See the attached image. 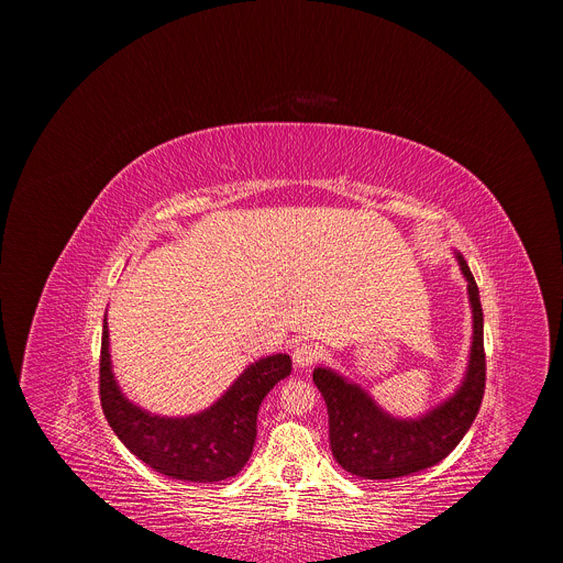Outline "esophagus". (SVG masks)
I'll return each mask as SVG.
<instances>
[{"label": "esophagus", "instance_id": "34e87169", "mask_svg": "<svg viewBox=\"0 0 563 563\" xmlns=\"http://www.w3.org/2000/svg\"><path fill=\"white\" fill-rule=\"evenodd\" d=\"M320 358V350L313 345V343H309V341H305V343H298L296 347H294V352H291V361H294V365L296 367H311L316 361Z\"/></svg>", "mask_w": 563, "mask_h": 563}]
</instances>
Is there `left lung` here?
Returning <instances> with one entry per match:
<instances>
[{"instance_id":"1","label":"left lung","mask_w":563,"mask_h":563,"mask_svg":"<svg viewBox=\"0 0 563 563\" xmlns=\"http://www.w3.org/2000/svg\"><path fill=\"white\" fill-rule=\"evenodd\" d=\"M472 307V345L461 385L417 419L385 412L354 380L330 367H316L313 383L330 415V448L339 465L363 478H398L443 461L465 437L486 389L484 311L474 276L456 254Z\"/></svg>"}]
</instances>
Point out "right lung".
<instances>
[{
	"mask_svg": "<svg viewBox=\"0 0 563 563\" xmlns=\"http://www.w3.org/2000/svg\"><path fill=\"white\" fill-rule=\"evenodd\" d=\"M291 358L272 354L252 363L213 406L189 417H159L135 406L120 389L104 318L100 352V400L115 437L155 472L191 484L235 476L252 456L256 419L269 389L287 378Z\"/></svg>",
	"mask_w": 563,
	"mask_h": 563,
	"instance_id": "right-lung-1",
	"label": "right lung"
}]
</instances>
